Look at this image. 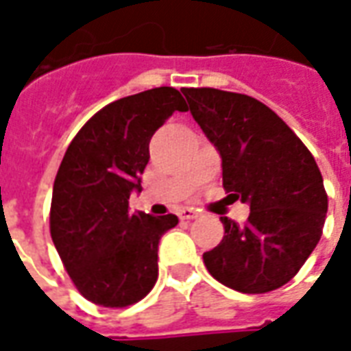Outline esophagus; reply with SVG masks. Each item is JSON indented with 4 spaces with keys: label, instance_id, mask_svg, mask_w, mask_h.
I'll use <instances>...</instances> for the list:
<instances>
[{
    "label": "esophagus",
    "instance_id": "1",
    "mask_svg": "<svg viewBox=\"0 0 351 351\" xmlns=\"http://www.w3.org/2000/svg\"><path fill=\"white\" fill-rule=\"evenodd\" d=\"M178 216H180L182 220H193V218L201 216V210H197V208H191V206H182V208L178 210Z\"/></svg>",
    "mask_w": 351,
    "mask_h": 351
}]
</instances>
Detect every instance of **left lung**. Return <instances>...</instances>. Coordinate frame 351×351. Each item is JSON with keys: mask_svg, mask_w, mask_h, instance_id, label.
I'll use <instances>...</instances> for the list:
<instances>
[{"mask_svg": "<svg viewBox=\"0 0 351 351\" xmlns=\"http://www.w3.org/2000/svg\"><path fill=\"white\" fill-rule=\"evenodd\" d=\"M193 120L221 158L223 188L250 206L228 216L221 243L203 254L223 286L267 293L293 278L324 231L327 193L314 156L276 112L244 93L184 88Z\"/></svg>", "mask_w": 351, "mask_h": 351, "instance_id": "left-lung-1", "label": "left lung"}]
</instances>
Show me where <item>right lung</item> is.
Wrapping results in <instances>:
<instances>
[{"label":"right lung","instance_id":"1","mask_svg":"<svg viewBox=\"0 0 351 351\" xmlns=\"http://www.w3.org/2000/svg\"><path fill=\"white\" fill-rule=\"evenodd\" d=\"M186 103L178 90L152 88L103 107L73 138L58 169L50 235L65 271L88 301L122 308L158 280V244L175 214L131 213L150 160L148 143Z\"/></svg>","mask_w":351,"mask_h":351}]
</instances>
